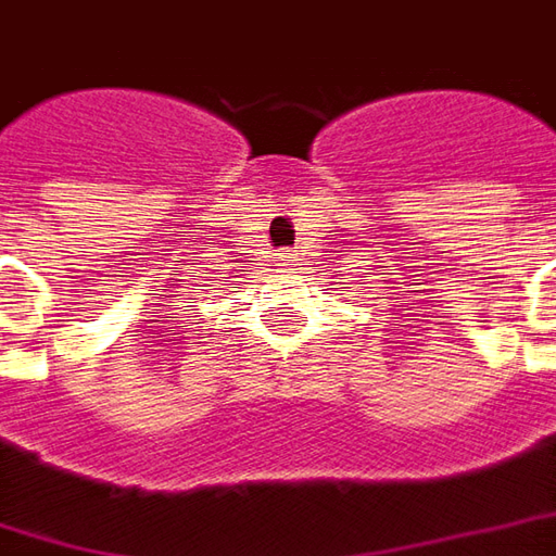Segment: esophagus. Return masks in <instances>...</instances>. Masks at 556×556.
<instances>
[{"label": "esophagus", "mask_w": 556, "mask_h": 556, "mask_svg": "<svg viewBox=\"0 0 556 556\" xmlns=\"http://www.w3.org/2000/svg\"><path fill=\"white\" fill-rule=\"evenodd\" d=\"M282 261H286V258H282Z\"/></svg>", "instance_id": "obj_1"}]
</instances>
